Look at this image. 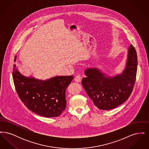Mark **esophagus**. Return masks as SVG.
<instances>
[{
    "label": "esophagus",
    "mask_w": 149,
    "mask_h": 149,
    "mask_svg": "<svg viewBox=\"0 0 149 149\" xmlns=\"http://www.w3.org/2000/svg\"><path fill=\"white\" fill-rule=\"evenodd\" d=\"M74 80H75V81L78 82V83L80 82V81H81V76L80 75V74H78V75H77L75 77Z\"/></svg>",
    "instance_id": "esophagus-1"
}]
</instances>
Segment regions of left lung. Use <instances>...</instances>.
<instances>
[{"instance_id":"8db88e82","label":"left lung","mask_w":149,"mask_h":149,"mask_svg":"<svg viewBox=\"0 0 149 149\" xmlns=\"http://www.w3.org/2000/svg\"><path fill=\"white\" fill-rule=\"evenodd\" d=\"M137 68V56L131 45L125 70L113 77H109L97 68L84 71L86 78L81 84L94 104L99 109L110 110L123 103L130 96L135 85Z\"/></svg>"}]
</instances>
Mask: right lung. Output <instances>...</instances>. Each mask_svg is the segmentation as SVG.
I'll return each instance as SVG.
<instances>
[{
	"instance_id": "obj_1",
	"label": "right lung",
	"mask_w": 149,
	"mask_h": 149,
	"mask_svg": "<svg viewBox=\"0 0 149 149\" xmlns=\"http://www.w3.org/2000/svg\"><path fill=\"white\" fill-rule=\"evenodd\" d=\"M17 56L14 57L15 62ZM74 77L57 76L46 80L27 78L13 69L15 90L23 104L29 110L45 117H58L65 109L66 90Z\"/></svg>"
}]
</instances>
